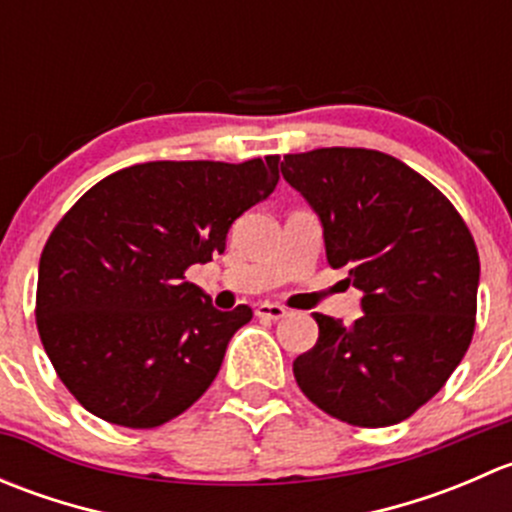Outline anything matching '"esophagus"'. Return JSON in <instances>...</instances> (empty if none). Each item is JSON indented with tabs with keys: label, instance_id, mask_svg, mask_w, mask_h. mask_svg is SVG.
Masks as SVG:
<instances>
[{
	"label": "esophagus",
	"instance_id": "esophagus-1",
	"mask_svg": "<svg viewBox=\"0 0 512 512\" xmlns=\"http://www.w3.org/2000/svg\"><path fill=\"white\" fill-rule=\"evenodd\" d=\"M255 314L260 319H272V322H277V319H285L287 317V309L280 307V304H272V302H260L255 307Z\"/></svg>",
	"mask_w": 512,
	"mask_h": 512
}]
</instances>
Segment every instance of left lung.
I'll list each match as a JSON object with an SVG mask.
<instances>
[{"label": "left lung", "instance_id": "8db88e82", "mask_svg": "<svg viewBox=\"0 0 512 512\" xmlns=\"http://www.w3.org/2000/svg\"><path fill=\"white\" fill-rule=\"evenodd\" d=\"M282 175L317 213L327 262L361 292L354 324L314 312L294 359L312 404L352 426L399 423L441 391L476 329L480 260L458 210L423 175L369 148L289 153Z\"/></svg>", "mask_w": 512, "mask_h": 512}]
</instances>
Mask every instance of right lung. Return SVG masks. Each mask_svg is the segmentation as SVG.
<instances>
[{
    "instance_id": "1",
    "label": "right lung",
    "mask_w": 512,
    "mask_h": 512,
    "mask_svg": "<svg viewBox=\"0 0 512 512\" xmlns=\"http://www.w3.org/2000/svg\"><path fill=\"white\" fill-rule=\"evenodd\" d=\"M277 165L280 156L138 163L96 183L54 227L36 327L86 411L156 428L208 391L252 309L220 312L185 270L223 255L230 225L275 190Z\"/></svg>"
}]
</instances>
